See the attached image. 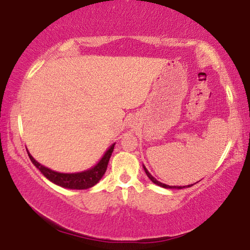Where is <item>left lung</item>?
I'll return each mask as SVG.
<instances>
[{
    "instance_id": "obj_1",
    "label": "left lung",
    "mask_w": 250,
    "mask_h": 250,
    "mask_svg": "<svg viewBox=\"0 0 250 250\" xmlns=\"http://www.w3.org/2000/svg\"><path fill=\"white\" fill-rule=\"evenodd\" d=\"M143 167H144V169H145V173H146V175L148 177H149V179L151 180V182L153 183V184H156V185H158V186H160V187H163V188H167V189H183V188H186V186H168V185H166V184H162V183H160V182H158V180L152 176V175L147 171V168L145 167V166H143ZM194 185V184H193ZM193 185H188L187 187H191V186H193Z\"/></svg>"
}]
</instances>
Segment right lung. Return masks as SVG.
I'll use <instances>...</instances> for the list:
<instances>
[{"instance_id":"1","label":"right lung","mask_w":250,"mask_h":250,"mask_svg":"<svg viewBox=\"0 0 250 250\" xmlns=\"http://www.w3.org/2000/svg\"><path fill=\"white\" fill-rule=\"evenodd\" d=\"M115 144L111 145L107 150H106L105 155L102 157V159L98 162L97 166H94L92 168L87 169V171H83L81 173H72V174H66V173H59L55 172L52 169L42 166L41 163L37 162L35 159L30 155L28 151L29 158L31 159L32 163L40 169L41 173L44 175V176L49 179L51 183H54L60 187L67 188V189H88L93 187L94 185H97L100 179L103 177V175L106 172V168H107V164L109 161V158L113 153Z\"/></svg>"}]
</instances>
